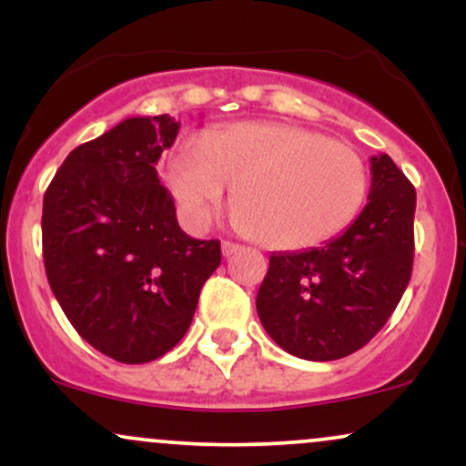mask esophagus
<instances>
[{"mask_svg": "<svg viewBox=\"0 0 466 466\" xmlns=\"http://www.w3.org/2000/svg\"><path fill=\"white\" fill-rule=\"evenodd\" d=\"M238 249H240V245L232 243V240H223V243H221V251H223V256H226V258H229L232 254H237Z\"/></svg>", "mask_w": 466, "mask_h": 466, "instance_id": "34e87169", "label": "esophagus"}]
</instances>
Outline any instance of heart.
<instances>
[{"mask_svg":"<svg viewBox=\"0 0 466 466\" xmlns=\"http://www.w3.org/2000/svg\"><path fill=\"white\" fill-rule=\"evenodd\" d=\"M166 181L195 226H206L232 188L240 229L278 251L339 234L361 210L368 170L349 144L287 122H238L170 153Z\"/></svg>","mask_w":466,"mask_h":466,"instance_id":"obj_1","label":"heart"}]
</instances>
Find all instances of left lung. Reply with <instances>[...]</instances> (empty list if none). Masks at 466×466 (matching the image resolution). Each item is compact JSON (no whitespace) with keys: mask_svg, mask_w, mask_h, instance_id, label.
<instances>
[{"mask_svg":"<svg viewBox=\"0 0 466 466\" xmlns=\"http://www.w3.org/2000/svg\"><path fill=\"white\" fill-rule=\"evenodd\" d=\"M366 208L344 234L271 254L256 311L282 350L333 361L366 346L394 313L414 263L416 190L381 153L370 157Z\"/></svg>","mask_w":466,"mask_h":466,"instance_id":"1","label":"left lung"}]
</instances>
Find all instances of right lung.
<instances>
[{
  "mask_svg": "<svg viewBox=\"0 0 466 466\" xmlns=\"http://www.w3.org/2000/svg\"><path fill=\"white\" fill-rule=\"evenodd\" d=\"M170 116L127 117L67 155L44 197V263L52 293L85 341L120 363L179 344L203 282L221 265L217 238H190L159 184Z\"/></svg>",
  "mask_w": 466,
  "mask_h": 466,
  "instance_id": "1",
  "label": "right lung"
}]
</instances>
